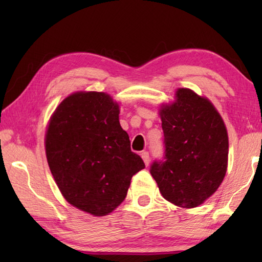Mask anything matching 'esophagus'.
Returning a JSON list of instances; mask_svg holds the SVG:
<instances>
[{"label": "esophagus", "instance_id": "obj_1", "mask_svg": "<svg viewBox=\"0 0 262 262\" xmlns=\"http://www.w3.org/2000/svg\"><path fill=\"white\" fill-rule=\"evenodd\" d=\"M141 157H142V159L144 161V163H145V165H148L149 164V154H148V152H146V151L142 152Z\"/></svg>", "mask_w": 262, "mask_h": 262}]
</instances>
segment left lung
<instances>
[{"label": "left lung", "mask_w": 262, "mask_h": 262, "mask_svg": "<svg viewBox=\"0 0 262 262\" xmlns=\"http://www.w3.org/2000/svg\"><path fill=\"white\" fill-rule=\"evenodd\" d=\"M164 158L151 172L160 192L183 208L197 207L213 194L227 169L229 137L221 115L208 99L178 89L176 101L160 109Z\"/></svg>", "instance_id": "obj_1"}]
</instances>
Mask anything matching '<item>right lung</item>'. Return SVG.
Masks as SVG:
<instances>
[{
  "label": "right lung",
  "instance_id": "right-lung-1",
  "mask_svg": "<svg viewBox=\"0 0 262 262\" xmlns=\"http://www.w3.org/2000/svg\"><path fill=\"white\" fill-rule=\"evenodd\" d=\"M49 169L74 207L94 216L124 202L132 177L145 168L119 124V105L104 92H75L55 110L45 137Z\"/></svg>",
  "mask_w": 262,
  "mask_h": 262
}]
</instances>
